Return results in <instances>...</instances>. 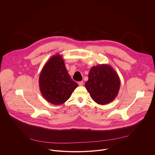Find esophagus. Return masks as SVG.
Masks as SVG:
<instances>
[{
    "instance_id": "34e87169",
    "label": "esophagus",
    "mask_w": 155,
    "mask_h": 155,
    "mask_svg": "<svg viewBox=\"0 0 155 155\" xmlns=\"http://www.w3.org/2000/svg\"><path fill=\"white\" fill-rule=\"evenodd\" d=\"M78 85H79V86H83V85L84 83H83V81H79V82H78Z\"/></svg>"
}]
</instances>
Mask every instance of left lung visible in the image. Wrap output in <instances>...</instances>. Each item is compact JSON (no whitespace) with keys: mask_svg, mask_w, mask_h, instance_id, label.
Listing matches in <instances>:
<instances>
[{"mask_svg":"<svg viewBox=\"0 0 155 155\" xmlns=\"http://www.w3.org/2000/svg\"><path fill=\"white\" fill-rule=\"evenodd\" d=\"M84 86L95 102L105 105L112 102L117 96L120 80L110 65L99 64L91 68Z\"/></svg>","mask_w":155,"mask_h":155,"instance_id":"obj_1","label":"left lung"}]
</instances>
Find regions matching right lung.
<instances>
[{
  "label": "right lung",
  "instance_id": "add662e5",
  "mask_svg": "<svg viewBox=\"0 0 155 155\" xmlns=\"http://www.w3.org/2000/svg\"><path fill=\"white\" fill-rule=\"evenodd\" d=\"M40 92L48 102L61 105L67 101L78 86L71 78L61 55L52 56L44 65L38 79Z\"/></svg>",
  "mask_w": 155,
  "mask_h": 155
}]
</instances>
